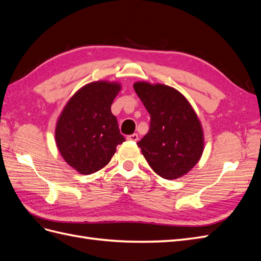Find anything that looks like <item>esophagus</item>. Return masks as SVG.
I'll list each match as a JSON object with an SVG mask.
<instances>
[{
  "label": "esophagus",
  "mask_w": 261,
  "mask_h": 261,
  "mask_svg": "<svg viewBox=\"0 0 261 261\" xmlns=\"http://www.w3.org/2000/svg\"><path fill=\"white\" fill-rule=\"evenodd\" d=\"M127 140H129V141H137L138 140V135H137V134H133V135L127 136Z\"/></svg>",
  "instance_id": "34e87169"
}]
</instances>
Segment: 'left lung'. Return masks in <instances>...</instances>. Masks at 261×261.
<instances>
[{"label": "left lung", "instance_id": "obj_1", "mask_svg": "<svg viewBox=\"0 0 261 261\" xmlns=\"http://www.w3.org/2000/svg\"><path fill=\"white\" fill-rule=\"evenodd\" d=\"M134 89L151 117L141 153L158 175L175 179L200 160L204 138L195 110L178 90L163 84L137 82Z\"/></svg>", "mask_w": 261, "mask_h": 261}]
</instances>
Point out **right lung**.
Instances as JSON below:
<instances>
[{"label": "right lung", "mask_w": 261, "mask_h": 261, "mask_svg": "<svg viewBox=\"0 0 261 261\" xmlns=\"http://www.w3.org/2000/svg\"><path fill=\"white\" fill-rule=\"evenodd\" d=\"M120 83L98 81L83 86L58 118L55 143L63 159L81 174H92L112 159L125 138L111 112Z\"/></svg>", "instance_id": "1"}]
</instances>
